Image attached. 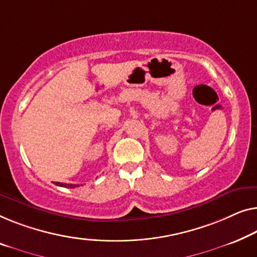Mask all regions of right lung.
Instances as JSON below:
<instances>
[{"mask_svg": "<svg viewBox=\"0 0 257 257\" xmlns=\"http://www.w3.org/2000/svg\"><path fill=\"white\" fill-rule=\"evenodd\" d=\"M55 185H58V187H64V188H76V187H80L79 184H67V183H61V182H55Z\"/></svg>", "mask_w": 257, "mask_h": 257, "instance_id": "add662e5", "label": "right lung"}]
</instances>
